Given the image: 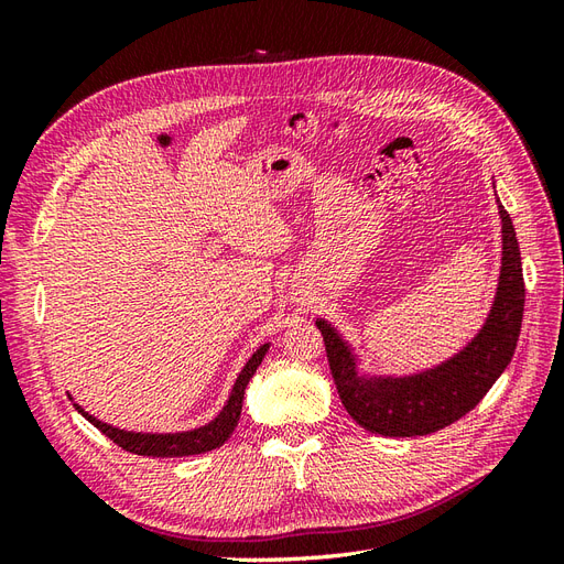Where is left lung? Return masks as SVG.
I'll list each match as a JSON object with an SVG mask.
<instances>
[{"instance_id": "8db88e82", "label": "left lung", "mask_w": 564, "mask_h": 564, "mask_svg": "<svg viewBox=\"0 0 564 564\" xmlns=\"http://www.w3.org/2000/svg\"><path fill=\"white\" fill-rule=\"evenodd\" d=\"M501 268L482 327L447 360L414 373H371L332 322L317 317L332 377L346 412L365 431L386 437L429 435L466 416L497 383L516 352L524 311L522 259L513 220L501 199Z\"/></svg>"}]
</instances>
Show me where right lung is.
I'll use <instances>...</instances> for the list:
<instances>
[{
  "label": "right lung",
  "mask_w": 564,
  "mask_h": 564,
  "mask_svg": "<svg viewBox=\"0 0 564 564\" xmlns=\"http://www.w3.org/2000/svg\"><path fill=\"white\" fill-rule=\"evenodd\" d=\"M270 344H263L253 350V355L247 360V365L242 367V371L237 373L235 386L230 390V395L224 404V409L204 425H197V429L191 431H178V433H135V431H124V429H115V425L96 419L94 414L84 412V406H79L75 402L77 412L87 419L89 423H94L96 429L104 433L106 437H110L115 445H119L122 449L139 454V456H193V454H204L212 452L216 447L224 445V442L232 435L237 421H240L242 414V400H245V390L251 381V377L259 369V365L263 362V357L268 352ZM73 400V395H70Z\"/></svg>",
  "instance_id": "add662e5"
}]
</instances>
